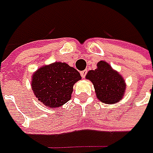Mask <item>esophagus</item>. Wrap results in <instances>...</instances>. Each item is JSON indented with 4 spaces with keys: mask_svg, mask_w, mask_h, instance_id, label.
I'll return each mask as SVG.
<instances>
[{
    "mask_svg": "<svg viewBox=\"0 0 153 153\" xmlns=\"http://www.w3.org/2000/svg\"><path fill=\"white\" fill-rule=\"evenodd\" d=\"M86 74H87V71H86V70H85V71H81V75H82V78H85Z\"/></svg>",
    "mask_w": 153,
    "mask_h": 153,
    "instance_id": "obj_1",
    "label": "esophagus"
}]
</instances>
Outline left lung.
I'll list each match as a JSON object with an SVG mask.
<instances>
[{"label":"left lung","instance_id":"left-lung-1","mask_svg":"<svg viewBox=\"0 0 153 153\" xmlns=\"http://www.w3.org/2000/svg\"><path fill=\"white\" fill-rule=\"evenodd\" d=\"M86 79L92 82L96 97L102 102L112 104L123 99L126 89L125 81L108 62L100 61L97 69L88 71Z\"/></svg>","mask_w":153,"mask_h":153}]
</instances>
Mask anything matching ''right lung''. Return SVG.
<instances>
[{
  "label": "right lung",
  "instance_id": "1",
  "mask_svg": "<svg viewBox=\"0 0 153 153\" xmlns=\"http://www.w3.org/2000/svg\"><path fill=\"white\" fill-rule=\"evenodd\" d=\"M82 79L77 70L65 62H54L38 69L31 79V90L46 107L54 109L71 100L73 85Z\"/></svg>",
  "mask_w": 153,
  "mask_h": 153
}]
</instances>
